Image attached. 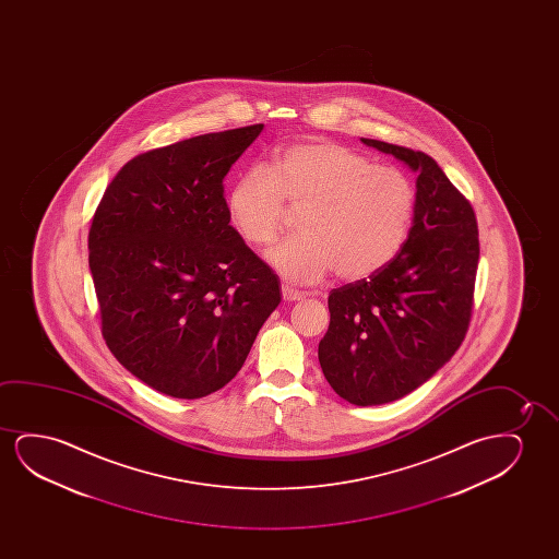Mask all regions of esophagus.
Here are the masks:
<instances>
[{
  "instance_id": "esophagus-1",
  "label": "esophagus",
  "mask_w": 559,
  "mask_h": 559,
  "mask_svg": "<svg viewBox=\"0 0 559 559\" xmlns=\"http://www.w3.org/2000/svg\"><path fill=\"white\" fill-rule=\"evenodd\" d=\"M283 299L284 301H288V304H294V301L306 299V294H304V292L294 290L290 286H283Z\"/></svg>"
}]
</instances>
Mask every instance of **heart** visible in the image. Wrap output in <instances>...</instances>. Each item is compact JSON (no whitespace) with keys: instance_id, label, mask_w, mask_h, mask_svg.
I'll return each mask as SVG.
<instances>
[{"instance_id":"1","label":"heart","mask_w":559,"mask_h":559,"mask_svg":"<svg viewBox=\"0 0 559 559\" xmlns=\"http://www.w3.org/2000/svg\"><path fill=\"white\" fill-rule=\"evenodd\" d=\"M286 202L304 206L299 237L267 253L284 281L319 284L336 269L342 281H362L385 267L405 246L416 189L405 171L376 166L334 141L284 146L271 169H245L230 187V225L248 245H271L283 229Z\"/></svg>"}]
</instances>
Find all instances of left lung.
Segmentation results:
<instances>
[{
    "instance_id": "left-lung-1",
    "label": "left lung",
    "mask_w": 559,
    "mask_h": 559,
    "mask_svg": "<svg viewBox=\"0 0 559 559\" xmlns=\"http://www.w3.org/2000/svg\"><path fill=\"white\" fill-rule=\"evenodd\" d=\"M360 141L418 174L405 246L374 275L330 292L329 332L319 344L332 390L372 406L420 388L459 349L474 306L479 235L474 207L431 156Z\"/></svg>"
}]
</instances>
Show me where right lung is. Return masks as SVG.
Listing matches in <instances>:
<instances>
[{
    "mask_svg": "<svg viewBox=\"0 0 559 559\" xmlns=\"http://www.w3.org/2000/svg\"><path fill=\"white\" fill-rule=\"evenodd\" d=\"M263 123L139 154L100 199L90 269L103 337L118 362L169 397L229 383L281 281L229 225L223 179Z\"/></svg>",
    "mask_w": 559,
    "mask_h": 559,
    "instance_id": "right-lung-1",
    "label": "right lung"
}]
</instances>
